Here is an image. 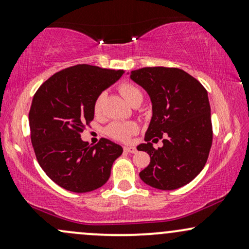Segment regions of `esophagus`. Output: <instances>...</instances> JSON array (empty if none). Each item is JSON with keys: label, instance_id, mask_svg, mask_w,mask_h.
Segmentation results:
<instances>
[{"label": "esophagus", "instance_id": "obj_1", "mask_svg": "<svg viewBox=\"0 0 249 249\" xmlns=\"http://www.w3.org/2000/svg\"><path fill=\"white\" fill-rule=\"evenodd\" d=\"M124 151H125V152H128V153H136L137 148L132 147V146H124Z\"/></svg>", "mask_w": 249, "mask_h": 249}]
</instances>
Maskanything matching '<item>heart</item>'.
Masks as SVG:
<instances>
[{"label": "heart", "instance_id": "b5f03b06", "mask_svg": "<svg viewBox=\"0 0 249 249\" xmlns=\"http://www.w3.org/2000/svg\"><path fill=\"white\" fill-rule=\"evenodd\" d=\"M119 91L126 101L130 103L131 105L134 102L138 101L139 98H142V91L139 90L136 85L131 84V83H124L119 87ZM104 93H101L96 98L95 105H93V110L96 113H99L102 111L103 107V101H104ZM138 131V125L133 122H127V123H119L115 122L112 124H110L107 127V134L111 138L116 139V141L121 142H126L130 139L131 136H133L134 133H137Z\"/></svg>", "mask_w": 249, "mask_h": 249}]
</instances>
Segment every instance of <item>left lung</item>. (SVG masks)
<instances>
[{
    "mask_svg": "<svg viewBox=\"0 0 249 249\" xmlns=\"http://www.w3.org/2000/svg\"><path fill=\"white\" fill-rule=\"evenodd\" d=\"M130 77L146 91L152 103L146 142L137 146L150 154L151 161L139 177L151 187L177 190L201 172L212 146L206 89L177 68H142L131 71ZM158 139H162L164 145L154 149L152 143Z\"/></svg>",
    "mask_w": 249,
    "mask_h": 249,
    "instance_id": "left-lung-1",
    "label": "left lung"
}]
</instances>
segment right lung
Returning <instances> with one entry per match:
<instances>
[{
	"label": "right lung",
	"instance_id": "1",
	"mask_svg": "<svg viewBox=\"0 0 249 249\" xmlns=\"http://www.w3.org/2000/svg\"><path fill=\"white\" fill-rule=\"evenodd\" d=\"M123 73L78 64L56 72L36 91L29 112L31 144L39 166L58 186L85 193L110 178L123 147L107 138L92 146L81 133L93 119L97 97Z\"/></svg>",
	"mask_w": 249,
	"mask_h": 249
}]
</instances>
